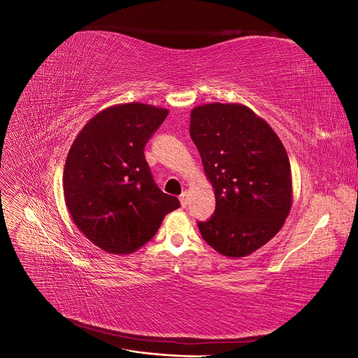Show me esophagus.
<instances>
[{"label":"esophagus","instance_id":"obj_1","mask_svg":"<svg viewBox=\"0 0 358 358\" xmlns=\"http://www.w3.org/2000/svg\"><path fill=\"white\" fill-rule=\"evenodd\" d=\"M188 197H189V194H188V191H183V192L180 194V197H179V200H180V204H182V208H187V206H188Z\"/></svg>","mask_w":358,"mask_h":358}]
</instances>
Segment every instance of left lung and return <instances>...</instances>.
<instances>
[{
	"mask_svg": "<svg viewBox=\"0 0 358 358\" xmlns=\"http://www.w3.org/2000/svg\"><path fill=\"white\" fill-rule=\"evenodd\" d=\"M189 136L215 189V212L199 221L206 243L245 257L282 229L292 201L287 150L264 119L242 104L194 107Z\"/></svg>",
	"mask_w": 358,
	"mask_h": 358,
	"instance_id": "8db88e82",
	"label": "left lung"
}]
</instances>
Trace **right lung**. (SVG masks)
I'll use <instances>...</instances> for the list:
<instances>
[{
	"instance_id": "add662e5",
	"label": "right lung",
	"mask_w": 358,
	"mask_h": 358,
	"mask_svg": "<svg viewBox=\"0 0 358 358\" xmlns=\"http://www.w3.org/2000/svg\"><path fill=\"white\" fill-rule=\"evenodd\" d=\"M169 110L142 103L95 115L73 142L64 167V197L76 227L109 254L149 242L164 216L180 208L162 192L145 158L148 140Z\"/></svg>"
}]
</instances>
